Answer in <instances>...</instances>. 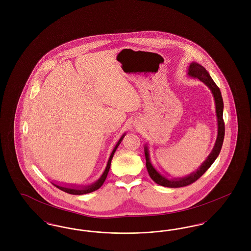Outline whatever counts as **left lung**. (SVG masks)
Here are the masks:
<instances>
[{
    "label": "left lung",
    "mask_w": 251,
    "mask_h": 251,
    "mask_svg": "<svg viewBox=\"0 0 251 251\" xmlns=\"http://www.w3.org/2000/svg\"><path fill=\"white\" fill-rule=\"evenodd\" d=\"M187 75L192 78L199 79L201 81L203 84H206L210 90L212 91L214 99H215V112H216V118H217V137L215 140V146L211 153L206 158V160L201 165L196 171L192 172L189 175L185 177H180V178H172L168 179L167 176L159 172L155 167L152 165L150 157V151L148 145H145L144 147V151H145V156H146V166L148 172L151 176V178L155 181L157 184L165 186V187H170V188H178V187H183L186 185H189L196 181L197 179H200L203 174L208 170V168L213 165L215 162V159L217 156L219 155L222 144L224 140V135H225V125H224V120H223V109H224V104H223V99L221 96L220 89L217 87L215 84L214 80L210 76L209 72L205 70V68L201 65L198 64L197 62H192L191 64L188 67L187 70Z\"/></svg>",
    "instance_id": "1"
}]
</instances>
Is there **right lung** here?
<instances>
[{"instance_id":"obj_1","label":"right lung","mask_w":251,"mask_h":251,"mask_svg":"<svg viewBox=\"0 0 251 251\" xmlns=\"http://www.w3.org/2000/svg\"><path fill=\"white\" fill-rule=\"evenodd\" d=\"M125 134H126V132L123 133V135L120 137V140L118 141V143L115 146V148H114V150H113L111 155L109 157L107 165H106V167H105V169H104L102 175L99 178L98 180H96L95 182H93V183H91V184H89V185H84V186H83V185H82V186H81V185H76V184H57V183L52 182V181H51V183H52L54 186H56L60 190L66 192V193H69V194H72V195H84V194H88V193H91V192L98 190V189L103 184L104 180L106 179L108 172H109V169H110V167H111V161H112V159H113V156L115 154V152H116L118 147H119L120 144L121 143L122 139L124 138Z\"/></svg>"}]
</instances>
